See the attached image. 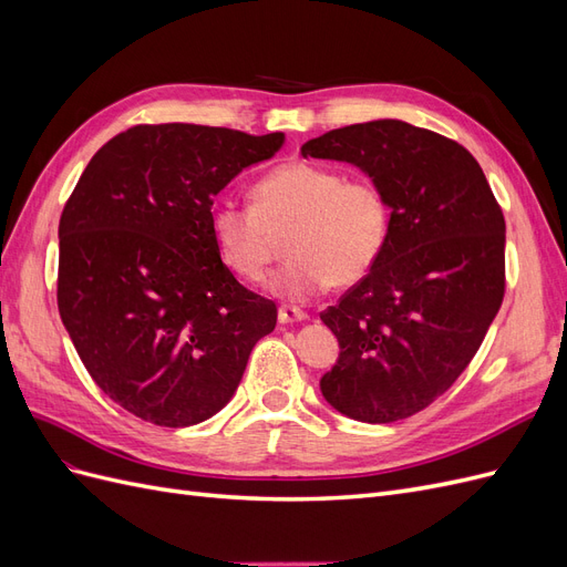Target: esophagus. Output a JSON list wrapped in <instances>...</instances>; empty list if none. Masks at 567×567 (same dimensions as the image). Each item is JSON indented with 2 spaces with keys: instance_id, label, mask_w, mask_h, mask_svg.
Returning <instances> with one entry per match:
<instances>
[{
  "instance_id": "34e87169",
  "label": "esophagus",
  "mask_w": 567,
  "mask_h": 567,
  "mask_svg": "<svg viewBox=\"0 0 567 567\" xmlns=\"http://www.w3.org/2000/svg\"><path fill=\"white\" fill-rule=\"evenodd\" d=\"M307 315L302 310H298V307H279V323H298V321H305Z\"/></svg>"
}]
</instances>
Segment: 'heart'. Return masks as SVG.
<instances>
[{"label":"heart","mask_w":567,"mask_h":567,"mask_svg":"<svg viewBox=\"0 0 567 567\" xmlns=\"http://www.w3.org/2000/svg\"><path fill=\"white\" fill-rule=\"evenodd\" d=\"M255 205L217 200L210 234L229 269L260 281L286 236L290 260L271 274L274 296L302 302L336 281L348 286L379 262L390 236V203L371 179H348L315 163H284L252 188Z\"/></svg>","instance_id":"b5f03b06"}]
</instances>
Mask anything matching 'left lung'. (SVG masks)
<instances>
[{
  "label": "left lung",
  "instance_id": "8db88e82",
  "mask_svg": "<svg viewBox=\"0 0 567 567\" xmlns=\"http://www.w3.org/2000/svg\"><path fill=\"white\" fill-rule=\"evenodd\" d=\"M300 153L359 167L390 203L379 262L321 312L340 346L321 394L354 421L406 419L452 388L499 312L502 208L466 148L404 120L331 130Z\"/></svg>",
  "mask_w": 567,
  "mask_h": 567
}]
</instances>
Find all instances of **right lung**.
<instances>
[{"mask_svg":"<svg viewBox=\"0 0 567 567\" xmlns=\"http://www.w3.org/2000/svg\"><path fill=\"white\" fill-rule=\"evenodd\" d=\"M286 136L136 125L101 146L59 225V312L94 383L165 427L208 421L241 383L277 305L221 262L213 198Z\"/></svg>","mask_w":567,"mask_h":567,"instance_id":"obj_1","label":"right lung"}]
</instances>
